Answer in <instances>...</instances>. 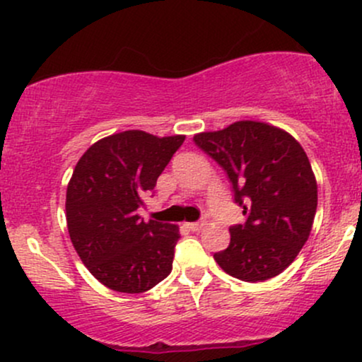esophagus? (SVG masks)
<instances>
[{"label": "esophagus", "mask_w": 362, "mask_h": 362, "mask_svg": "<svg viewBox=\"0 0 362 362\" xmlns=\"http://www.w3.org/2000/svg\"><path fill=\"white\" fill-rule=\"evenodd\" d=\"M187 228H189L190 231H201L202 228H204V221H195V223H187L185 224Z\"/></svg>", "instance_id": "34e87169"}]
</instances>
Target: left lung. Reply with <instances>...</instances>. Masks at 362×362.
<instances>
[{
    "instance_id": "1",
    "label": "left lung",
    "mask_w": 362,
    "mask_h": 362,
    "mask_svg": "<svg viewBox=\"0 0 362 362\" xmlns=\"http://www.w3.org/2000/svg\"><path fill=\"white\" fill-rule=\"evenodd\" d=\"M194 143L228 173L247 216L230 228V245L214 260L247 282L279 276L308 240L317 213L318 187L305 149L289 132L257 120L201 132Z\"/></svg>"
}]
</instances>
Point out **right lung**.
I'll list each match as a JSON object with an SVG mask.
<instances>
[{
	"instance_id": "add662e5",
	"label": "right lung",
	"mask_w": 362,
	"mask_h": 362,
	"mask_svg": "<svg viewBox=\"0 0 362 362\" xmlns=\"http://www.w3.org/2000/svg\"><path fill=\"white\" fill-rule=\"evenodd\" d=\"M184 139L117 132L91 144L74 167L66 190L69 238L86 269L109 289L144 293L172 272L178 226L144 223L138 209Z\"/></svg>"
}]
</instances>
